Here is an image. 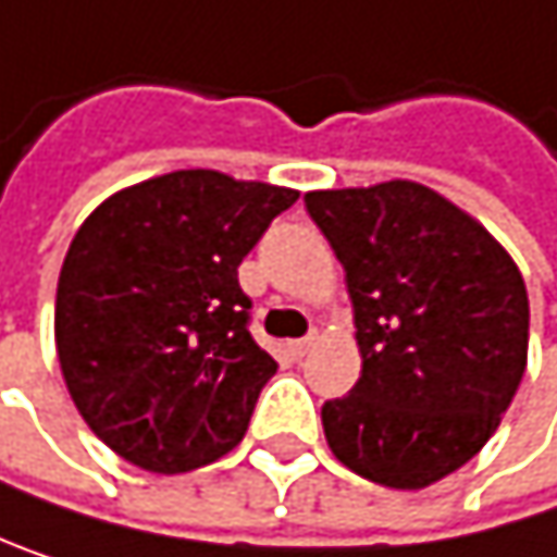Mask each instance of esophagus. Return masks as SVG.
Masks as SVG:
<instances>
[{"label": "esophagus", "mask_w": 557, "mask_h": 557, "mask_svg": "<svg viewBox=\"0 0 557 557\" xmlns=\"http://www.w3.org/2000/svg\"><path fill=\"white\" fill-rule=\"evenodd\" d=\"M314 341H318V331H311V334H308V337H301V341H292V344H288V350H292L295 357H305V354L314 347Z\"/></svg>", "instance_id": "1"}]
</instances>
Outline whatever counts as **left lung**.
Returning a JSON list of instances; mask_svg holds the SVG:
<instances>
[{
	"mask_svg": "<svg viewBox=\"0 0 557 557\" xmlns=\"http://www.w3.org/2000/svg\"><path fill=\"white\" fill-rule=\"evenodd\" d=\"M305 207L347 272L363 360L350 396L324 403V437L380 486H431L490 441L522 383V272L418 181L308 190Z\"/></svg>",
	"mask_w": 557,
	"mask_h": 557,
	"instance_id": "obj_1",
	"label": "left lung"
}]
</instances>
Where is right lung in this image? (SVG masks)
Segmentation results:
<instances>
[{
  "label": "right lung",
  "instance_id": "right-lung-1",
  "mask_svg": "<svg viewBox=\"0 0 557 557\" xmlns=\"http://www.w3.org/2000/svg\"><path fill=\"white\" fill-rule=\"evenodd\" d=\"M298 190L187 168L110 194L58 278L54 344L90 431L151 473L233 450L278 363L236 269Z\"/></svg>",
  "mask_w": 557,
  "mask_h": 557
}]
</instances>
